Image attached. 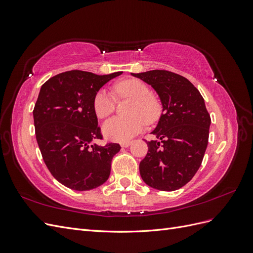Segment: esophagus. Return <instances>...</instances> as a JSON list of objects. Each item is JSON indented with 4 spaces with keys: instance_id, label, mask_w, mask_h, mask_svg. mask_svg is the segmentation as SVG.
I'll use <instances>...</instances> for the list:
<instances>
[{
    "instance_id": "1",
    "label": "esophagus",
    "mask_w": 253,
    "mask_h": 253,
    "mask_svg": "<svg viewBox=\"0 0 253 253\" xmlns=\"http://www.w3.org/2000/svg\"><path fill=\"white\" fill-rule=\"evenodd\" d=\"M132 144V141H124V142H121L120 143V145H121V148H127V147H129V145Z\"/></svg>"
}]
</instances>
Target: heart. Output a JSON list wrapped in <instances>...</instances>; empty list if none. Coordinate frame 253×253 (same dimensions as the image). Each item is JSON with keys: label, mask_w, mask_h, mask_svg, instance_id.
I'll return each mask as SVG.
<instances>
[{"label": "heart", "mask_w": 253, "mask_h": 253, "mask_svg": "<svg viewBox=\"0 0 253 253\" xmlns=\"http://www.w3.org/2000/svg\"><path fill=\"white\" fill-rule=\"evenodd\" d=\"M115 94L119 97L133 98L128 117H113L103 125V134L113 141H127L141 132L149 124L156 122L163 113L160 99L150 93L149 86L138 79H127L114 85ZM114 96L106 89H100L94 97V110L99 118H105L115 110Z\"/></svg>", "instance_id": "1"}]
</instances>
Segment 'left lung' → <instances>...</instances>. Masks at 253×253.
I'll return each instance as SVG.
<instances>
[{"instance_id": "left-lung-1", "label": "left lung", "mask_w": 253, "mask_h": 253, "mask_svg": "<svg viewBox=\"0 0 253 253\" xmlns=\"http://www.w3.org/2000/svg\"><path fill=\"white\" fill-rule=\"evenodd\" d=\"M157 93L163 113L139 164L148 186L175 191L188 183L200 169L208 145L210 115L198 89L187 78L168 71L131 74Z\"/></svg>"}]
</instances>
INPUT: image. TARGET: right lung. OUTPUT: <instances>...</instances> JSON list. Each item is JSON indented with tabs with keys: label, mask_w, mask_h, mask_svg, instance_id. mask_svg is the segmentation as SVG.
<instances>
[{
	"label": "right lung",
	"mask_w": 253,
	"mask_h": 253,
	"mask_svg": "<svg viewBox=\"0 0 253 253\" xmlns=\"http://www.w3.org/2000/svg\"><path fill=\"white\" fill-rule=\"evenodd\" d=\"M122 72L99 76L70 71L41 86L34 109L36 138L45 165L59 182L76 191H88L108 180L118 143L101 147L94 97Z\"/></svg>",
	"instance_id": "obj_1"
}]
</instances>
